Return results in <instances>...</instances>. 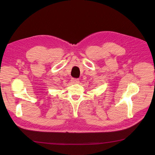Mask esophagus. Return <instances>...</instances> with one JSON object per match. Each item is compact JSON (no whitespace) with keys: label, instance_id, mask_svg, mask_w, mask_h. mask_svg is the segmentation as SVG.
I'll list each match as a JSON object with an SVG mask.
<instances>
[{"label":"esophagus","instance_id":"esophagus-1","mask_svg":"<svg viewBox=\"0 0 155 155\" xmlns=\"http://www.w3.org/2000/svg\"><path fill=\"white\" fill-rule=\"evenodd\" d=\"M71 82L73 84H77V83H79V80L78 79H74V78H72V80H71Z\"/></svg>","mask_w":155,"mask_h":155}]
</instances>
